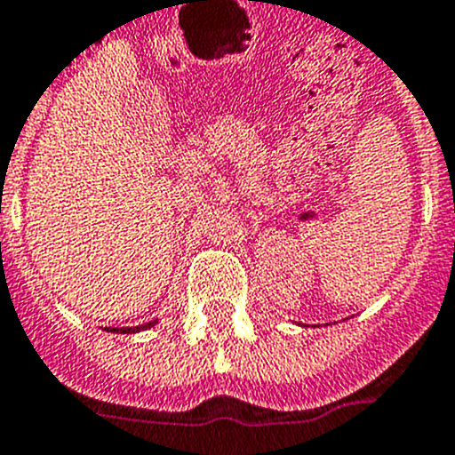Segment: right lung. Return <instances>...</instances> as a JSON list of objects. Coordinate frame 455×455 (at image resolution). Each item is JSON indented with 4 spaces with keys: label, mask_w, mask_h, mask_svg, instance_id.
<instances>
[{
    "label": "right lung",
    "mask_w": 455,
    "mask_h": 455,
    "mask_svg": "<svg viewBox=\"0 0 455 455\" xmlns=\"http://www.w3.org/2000/svg\"><path fill=\"white\" fill-rule=\"evenodd\" d=\"M157 321L151 323H144V325H137V327H108V330L116 331V334H134V331H144V330H151Z\"/></svg>",
    "instance_id": "add662e5"
}]
</instances>
